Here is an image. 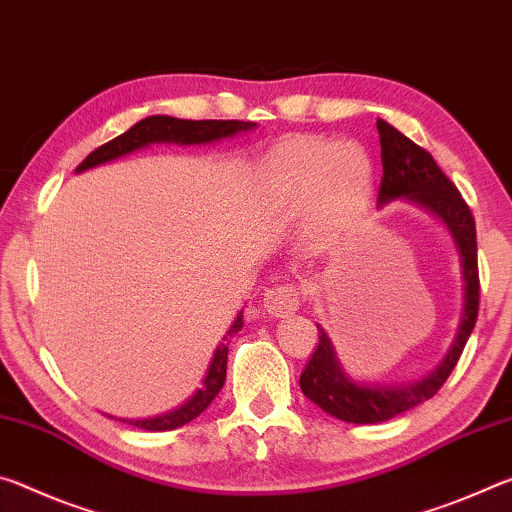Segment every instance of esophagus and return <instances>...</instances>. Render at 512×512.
Here are the masks:
<instances>
[{"label": "esophagus", "instance_id": "34e87169", "mask_svg": "<svg viewBox=\"0 0 512 512\" xmlns=\"http://www.w3.org/2000/svg\"><path fill=\"white\" fill-rule=\"evenodd\" d=\"M299 308V290L292 283H281L265 290L263 311L270 317H286Z\"/></svg>", "mask_w": 512, "mask_h": 512}]
</instances>
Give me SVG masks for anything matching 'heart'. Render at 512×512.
Masks as SVG:
<instances>
[{
    "label": "heart",
    "instance_id": "heart-1",
    "mask_svg": "<svg viewBox=\"0 0 512 512\" xmlns=\"http://www.w3.org/2000/svg\"><path fill=\"white\" fill-rule=\"evenodd\" d=\"M265 183L283 204H308V229L317 238H333L370 201L374 167L354 142L292 138L267 156Z\"/></svg>",
    "mask_w": 512,
    "mask_h": 512
}]
</instances>
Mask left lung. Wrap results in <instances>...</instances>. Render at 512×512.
Returning <instances> with one entry per match:
<instances>
[{"label": "left lung", "mask_w": 512, "mask_h": 512, "mask_svg": "<svg viewBox=\"0 0 512 512\" xmlns=\"http://www.w3.org/2000/svg\"><path fill=\"white\" fill-rule=\"evenodd\" d=\"M376 129L381 138L383 163L379 208L395 199H406L410 204L422 206L426 213L435 215L447 226L454 238L460 274H463V313H460L456 338L440 365L424 379L404 385H370L351 379L335 356L329 333L317 324L320 342L306 370L301 372V392L324 413L351 424L392 420L431 399L454 372L479 315V263H476V226L472 211L426 149L415 145L385 120H376Z\"/></svg>", "instance_id": "left-lung-1"}]
</instances>
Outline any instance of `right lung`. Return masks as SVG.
Returning a JSON list of instances; mask_svg holds the SVG:
<instances>
[{"label": "right lung", "instance_id": "1", "mask_svg": "<svg viewBox=\"0 0 512 512\" xmlns=\"http://www.w3.org/2000/svg\"><path fill=\"white\" fill-rule=\"evenodd\" d=\"M256 129V122H240V120H179V117L170 115H152L133 124L129 131H124L122 136L113 138L106 145L97 147L95 152L86 156L77 172H86L90 167H97L115 158H122L136 149L156 145V142H170V145H208V142H217L224 138H233L236 133H245ZM242 329V311L233 320L231 329L226 331L222 340H229L231 335H236ZM226 356H229V342H220V347L215 349L211 365H208V374L204 379V385L192 395L186 404L174 408L172 413L147 417V420H122L131 426L145 431H172L179 426L188 424L199 417L208 404L217 397V392L222 390L226 381Z\"/></svg>", "mask_w": 512, "mask_h": 512}]
</instances>
